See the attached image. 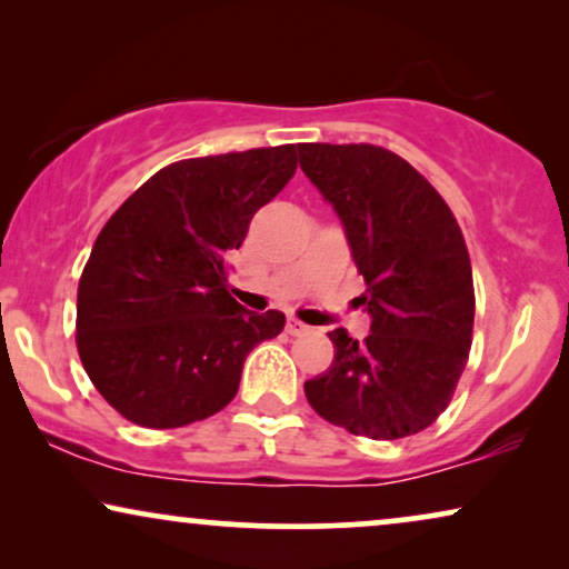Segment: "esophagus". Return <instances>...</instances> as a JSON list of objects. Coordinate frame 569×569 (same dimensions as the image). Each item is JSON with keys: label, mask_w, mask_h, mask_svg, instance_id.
I'll use <instances>...</instances> for the list:
<instances>
[{"label": "esophagus", "mask_w": 569, "mask_h": 569, "mask_svg": "<svg viewBox=\"0 0 569 569\" xmlns=\"http://www.w3.org/2000/svg\"><path fill=\"white\" fill-rule=\"evenodd\" d=\"M308 331H310V326L298 321V318H290V321H287V333H290V337H302V333H308Z\"/></svg>", "instance_id": "esophagus-1"}]
</instances>
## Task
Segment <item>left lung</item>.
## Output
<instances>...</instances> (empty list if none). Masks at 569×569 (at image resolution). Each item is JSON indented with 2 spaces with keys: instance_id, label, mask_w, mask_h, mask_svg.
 Returning <instances> with one entry per match:
<instances>
[{
  "instance_id": "8db88e82",
  "label": "left lung",
  "mask_w": 569,
  "mask_h": 569,
  "mask_svg": "<svg viewBox=\"0 0 569 569\" xmlns=\"http://www.w3.org/2000/svg\"><path fill=\"white\" fill-rule=\"evenodd\" d=\"M300 170L345 228L368 290L370 337L329 333L333 362L306 380L326 422L372 440L430 427L466 368L473 279L461 228L407 160L376 144H298Z\"/></svg>"
}]
</instances>
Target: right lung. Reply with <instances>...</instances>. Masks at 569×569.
Listing matches in <instances>:
<instances>
[{
  "label": "right lung",
  "instance_id": "obj_1",
  "mask_svg": "<svg viewBox=\"0 0 569 569\" xmlns=\"http://www.w3.org/2000/svg\"><path fill=\"white\" fill-rule=\"evenodd\" d=\"M298 168L295 144L162 168L106 222L77 290V349L129 422L170 430L236 399L246 357L284 313L246 310L224 256Z\"/></svg>",
  "mask_w": 569,
  "mask_h": 569
}]
</instances>
